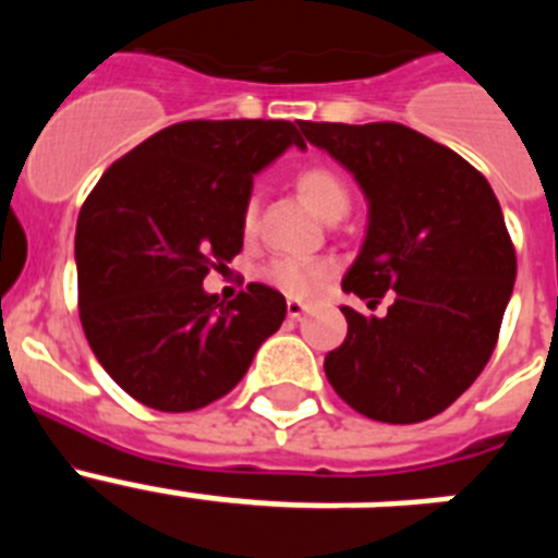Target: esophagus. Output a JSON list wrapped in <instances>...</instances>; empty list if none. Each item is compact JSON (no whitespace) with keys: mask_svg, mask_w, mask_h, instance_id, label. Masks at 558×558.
<instances>
[{"mask_svg":"<svg viewBox=\"0 0 558 558\" xmlns=\"http://www.w3.org/2000/svg\"><path fill=\"white\" fill-rule=\"evenodd\" d=\"M307 313V304L299 302V299H288V315L290 318H302Z\"/></svg>","mask_w":558,"mask_h":558,"instance_id":"1","label":"esophagus"}]
</instances>
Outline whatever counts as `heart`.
Segmentation results:
<instances>
[{
  "label": "heart",
  "instance_id": "obj_1",
  "mask_svg": "<svg viewBox=\"0 0 558 558\" xmlns=\"http://www.w3.org/2000/svg\"><path fill=\"white\" fill-rule=\"evenodd\" d=\"M295 186L302 192V198L318 211L324 220L349 211V190L338 172L327 167H307L299 172ZM256 229V201L251 198L243 209V234H254ZM265 282L274 284L288 295H313L327 279V265L313 263V259H299V256H279L265 268Z\"/></svg>",
  "mask_w": 558,
  "mask_h": 558
}]
</instances>
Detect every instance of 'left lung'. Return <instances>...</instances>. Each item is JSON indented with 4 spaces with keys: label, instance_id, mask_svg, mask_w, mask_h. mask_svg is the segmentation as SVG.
Segmentation results:
<instances>
[{
    "label": "left lung",
    "instance_id": "left-lung-1",
    "mask_svg": "<svg viewBox=\"0 0 558 558\" xmlns=\"http://www.w3.org/2000/svg\"><path fill=\"white\" fill-rule=\"evenodd\" d=\"M304 140L347 167L368 226L343 276L347 293L386 315H347L324 357L338 397L377 422L413 425L450 408L495 352L517 256L489 181L456 150L397 122H299Z\"/></svg>",
    "mask_w": 558,
    "mask_h": 558
}]
</instances>
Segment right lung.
<instances>
[{
  "instance_id": "right-lung-1",
  "label": "right lung",
  "mask_w": 558,
  "mask_h": 558,
  "mask_svg": "<svg viewBox=\"0 0 558 558\" xmlns=\"http://www.w3.org/2000/svg\"><path fill=\"white\" fill-rule=\"evenodd\" d=\"M293 145L307 147L284 120L179 122L113 161L83 204V332L142 405L184 413L226 397L282 327L279 290L254 282L223 304L204 276L240 254L254 175Z\"/></svg>"
}]
</instances>
